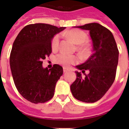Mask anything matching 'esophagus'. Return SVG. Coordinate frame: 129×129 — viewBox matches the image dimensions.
Segmentation results:
<instances>
[{
	"label": "esophagus",
	"instance_id": "obj_1",
	"mask_svg": "<svg viewBox=\"0 0 129 129\" xmlns=\"http://www.w3.org/2000/svg\"><path fill=\"white\" fill-rule=\"evenodd\" d=\"M63 72L66 73L67 72H68L69 71V69L68 68H66V67H63Z\"/></svg>",
	"mask_w": 129,
	"mask_h": 129
}]
</instances>
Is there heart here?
Listing matches in <instances>:
<instances>
[{
    "mask_svg": "<svg viewBox=\"0 0 129 129\" xmlns=\"http://www.w3.org/2000/svg\"><path fill=\"white\" fill-rule=\"evenodd\" d=\"M66 35L70 38L76 44L80 45L78 49L80 51H86L87 50V46L86 43L88 41V35L83 31L79 29H72L66 33ZM60 35L56 34L51 39V45L53 50H57L59 45ZM79 57L75 55H69L63 52L59 53L55 57V62L59 64L63 65L65 66H69L72 64L76 63L79 61Z\"/></svg>",
    "mask_w": 129,
    "mask_h": 129,
    "instance_id": "b5f03b06",
    "label": "heart"
}]
</instances>
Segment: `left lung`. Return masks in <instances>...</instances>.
<instances>
[{"mask_svg": "<svg viewBox=\"0 0 129 129\" xmlns=\"http://www.w3.org/2000/svg\"><path fill=\"white\" fill-rule=\"evenodd\" d=\"M88 30L92 41L93 53L88 60L76 68V80L70 86L71 92L77 100L95 102L106 94L114 82L118 60V49L112 33L107 28L96 23L77 27ZM90 73L86 75L85 71Z\"/></svg>", "mask_w": 129, "mask_h": 129, "instance_id": "obj_1", "label": "left lung"}]
</instances>
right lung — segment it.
<instances>
[{
  "label": "right lung",
  "mask_w": 129,
  "mask_h": 129,
  "mask_svg": "<svg viewBox=\"0 0 129 129\" xmlns=\"http://www.w3.org/2000/svg\"><path fill=\"white\" fill-rule=\"evenodd\" d=\"M66 27L45 23L25 26L17 35L10 55L13 80L21 95L35 104L44 103L54 95L55 84L63 74V68L53 65L43 68V61L51 53V39Z\"/></svg>",
  "instance_id": "right-lung-1"
}]
</instances>
